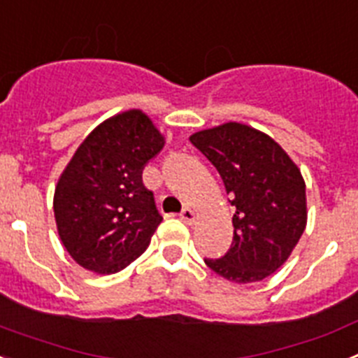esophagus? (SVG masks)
Returning a JSON list of instances; mask_svg holds the SVG:
<instances>
[{"instance_id": "34e87169", "label": "esophagus", "mask_w": 358, "mask_h": 358, "mask_svg": "<svg viewBox=\"0 0 358 358\" xmlns=\"http://www.w3.org/2000/svg\"><path fill=\"white\" fill-rule=\"evenodd\" d=\"M181 220H185L186 224H194L195 222V213L189 208H182V211L179 213Z\"/></svg>"}]
</instances>
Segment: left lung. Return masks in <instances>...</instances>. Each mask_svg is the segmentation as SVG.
<instances>
[{"label":"left lung","mask_w":358,"mask_h":358,"mask_svg":"<svg viewBox=\"0 0 358 358\" xmlns=\"http://www.w3.org/2000/svg\"><path fill=\"white\" fill-rule=\"evenodd\" d=\"M229 194L233 243L206 265L235 283H255L285 264L306 227L305 181L297 164L265 132L229 122L189 136Z\"/></svg>","instance_id":"obj_1"}]
</instances>
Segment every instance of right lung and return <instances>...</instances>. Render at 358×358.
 <instances>
[{"instance_id":"obj_1","label":"right lung","mask_w":358,"mask_h":358,"mask_svg":"<svg viewBox=\"0 0 358 358\" xmlns=\"http://www.w3.org/2000/svg\"><path fill=\"white\" fill-rule=\"evenodd\" d=\"M164 138L140 109L106 120L80 143L59 177L53 211L62 245L98 274H115L143 255L161 224L145 164Z\"/></svg>"}]
</instances>
